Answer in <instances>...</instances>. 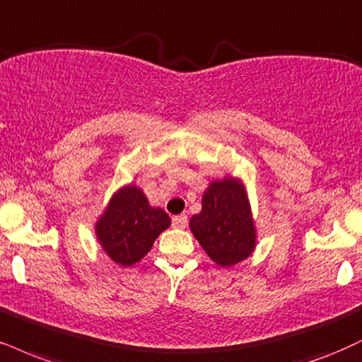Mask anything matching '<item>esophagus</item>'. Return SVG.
I'll return each mask as SVG.
<instances>
[{"mask_svg":"<svg viewBox=\"0 0 362 362\" xmlns=\"http://www.w3.org/2000/svg\"><path fill=\"white\" fill-rule=\"evenodd\" d=\"M172 224H173V228H185L187 226V216L185 214H182V216H175L172 219Z\"/></svg>","mask_w":362,"mask_h":362,"instance_id":"esophagus-1","label":"esophagus"}]
</instances>
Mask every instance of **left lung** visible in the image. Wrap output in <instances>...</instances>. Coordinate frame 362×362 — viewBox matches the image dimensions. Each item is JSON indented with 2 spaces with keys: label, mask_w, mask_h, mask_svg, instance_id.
Instances as JSON below:
<instances>
[{
  "label": "left lung",
  "mask_w": 362,
  "mask_h": 362,
  "mask_svg": "<svg viewBox=\"0 0 362 362\" xmlns=\"http://www.w3.org/2000/svg\"><path fill=\"white\" fill-rule=\"evenodd\" d=\"M190 229L221 267H233L247 258L256 234L243 187L233 178L212 182L202 197V211L190 219Z\"/></svg>",
  "instance_id": "8db88e82"
}]
</instances>
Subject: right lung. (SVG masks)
<instances>
[{"mask_svg":"<svg viewBox=\"0 0 362 362\" xmlns=\"http://www.w3.org/2000/svg\"><path fill=\"white\" fill-rule=\"evenodd\" d=\"M168 226L167 212L150 207L145 194L129 185L112 197L95 230L110 258L129 267L150 251L158 234Z\"/></svg>","mask_w":362,"mask_h":362,"instance_id":"1","label":"right lung"}]
</instances>
